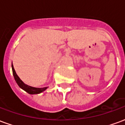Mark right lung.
Instances as JSON below:
<instances>
[{
  "mask_svg": "<svg viewBox=\"0 0 125 125\" xmlns=\"http://www.w3.org/2000/svg\"><path fill=\"white\" fill-rule=\"evenodd\" d=\"M12 74L14 76V78H15V81L17 82V84H18V86L20 87L21 89H23V90H25V92L29 93V94H40L41 92H43L45 91V90L47 88V87H44V88H35V87L30 86L25 84L23 82L20 78L17 76V74L16 73L13 65H12Z\"/></svg>",
  "mask_w": 125,
  "mask_h": 125,
  "instance_id": "obj_1",
  "label": "right lung"
}]
</instances>
